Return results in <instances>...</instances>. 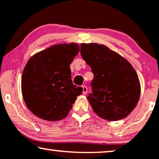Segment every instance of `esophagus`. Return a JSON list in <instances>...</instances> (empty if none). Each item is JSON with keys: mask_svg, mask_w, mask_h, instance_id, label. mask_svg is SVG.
Wrapping results in <instances>:
<instances>
[{"mask_svg": "<svg viewBox=\"0 0 159 159\" xmlns=\"http://www.w3.org/2000/svg\"><path fill=\"white\" fill-rule=\"evenodd\" d=\"M87 93H88V88L85 85L82 86V93L84 95H86Z\"/></svg>", "mask_w": 159, "mask_h": 159, "instance_id": "esophagus-1", "label": "esophagus"}]
</instances>
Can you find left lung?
Returning <instances> with one entry per match:
<instances>
[{"label": "left lung", "mask_w": 159, "mask_h": 159, "mask_svg": "<svg viewBox=\"0 0 159 159\" xmlns=\"http://www.w3.org/2000/svg\"><path fill=\"white\" fill-rule=\"evenodd\" d=\"M80 53L90 66L94 78L93 93L88 96L101 118L118 121L130 114L140 95V82L131 64L104 45L82 43Z\"/></svg>", "instance_id": "left-lung-1"}]
</instances>
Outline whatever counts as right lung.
Here are the masks:
<instances>
[{
  "label": "right lung",
  "mask_w": 159,
  "mask_h": 159,
  "mask_svg": "<svg viewBox=\"0 0 159 159\" xmlns=\"http://www.w3.org/2000/svg\"><path fill=\"white\" fill-rule=\"evenodd\" d=\"M77 43L51 46L32 56L24 68L21 93L27 108L46 121L65 118L82 88L71 80L69 65L77 55Z\"/></svg>",
  "instance_id": "obj_1"
}]
</instances>
